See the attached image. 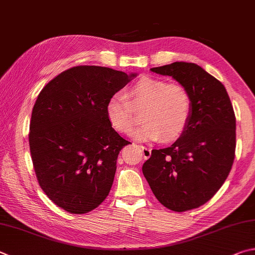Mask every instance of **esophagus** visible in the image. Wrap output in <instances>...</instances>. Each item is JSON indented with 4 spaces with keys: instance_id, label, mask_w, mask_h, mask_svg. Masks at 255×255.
I'll list each match as a JSON object with an SVG mask.
<instances>
[{
    "instance_id": "34e87169",
    "label": "esophagus",
    "mask_w": 255,
    "mask_h": 255,
    "mask_svg": "<svg viewBox=\"0 0 255 255\" xmlns=\"http://www.w3.org/2000/svg\"><path fill=\"white\" fill-rule=\"evenodd\" d=\"M139 148H140V150H141V152H142L143 158H149L150 154H151V150L149 149V148H147V147H145V146H139Z\"/></svg>"
}]
</instances>
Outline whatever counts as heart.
<instances>
[{"instance_id":"heart-1","label":"heart","mask_w":255,"mask_h":255,"mask_svg":"<svg viewBox=\"0 0 255 255\" xmlns=\"http://www.w3.org/2000/svg\"><path fill=\"white\" fill-rule=\"evenodd\" d=\"M126 97L128 101L114 95L106 104V116L116 131L130 132L135 113L141 110L142 125L132 132L137 140L168 142L186 130L193 112L192 97L186 87L143 77L129 88Z\"/></svg>"}]
</instances>
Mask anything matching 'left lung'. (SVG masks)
Listing matches in <instances>:
<instances>
[{"instance_id": "8db88e82", "label": "left lung", "mask_w": 255, "mask_h": 255, "mask_svg": "<svg viewBox=\"0 0 255 255\" xmlns=\"http://www.w3.org/2000/svg\"><path fill=\"white\" fill-rule=\"evenodd\" d=\"M186 87L193 101L186 130L172 146L152 149L142 174L168 210L185 212L215 195L232 168L237 146L233 106L222 82L195 63L151 68Z\"/></svg>"}]
</instances>
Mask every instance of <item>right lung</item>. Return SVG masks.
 <instances>
[{"instance_id": "add662e5", "label": "right lung", "mask_w": 255, "mask_h": 255, "mask_svg": "<svg viewBox=\"0 0 255 255\" xmlns=\"http://www.w3.org/2000/svg\"><path fill=\"white\" fill-rule=\"evenodd\" d=\"M132 77L77 66L39 94L30 122L32 163L45 195L62 210L85 214L108 196L119 151L130 141L110 126L106 104Z\"/></svg>"}]
</instances>
